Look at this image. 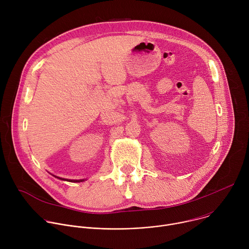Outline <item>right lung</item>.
<instances>
[{
    "label": "right lung",
    "mask_w": 249,
    "mask_h": 249,
    "mask_svg": "<svg viewBox=\"0 0 249 249\" xmlns=\"http://www.w3.org/2000/svg\"><path fill=\"white\" fill-rule=\"evenodd\" d=\"M55 176V175H54ZM55 177H57V176H55ZM57 178H59V179H61V180H67V179H65V178H61V177H57ZM68 181H71V182H81V181H84V179H80V180H68Z\"/></svg>",
    "instance_id": "right-lung-1"
}]
</instances>
